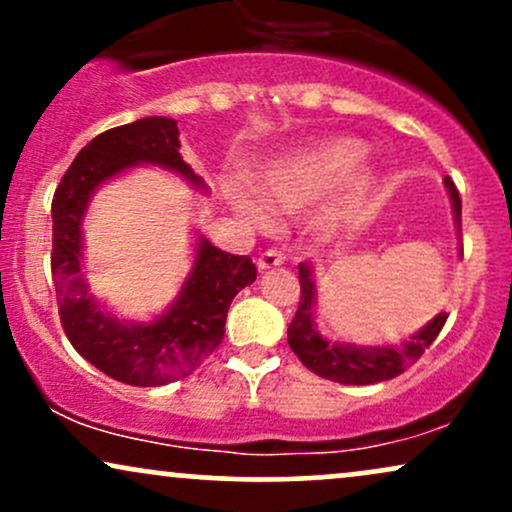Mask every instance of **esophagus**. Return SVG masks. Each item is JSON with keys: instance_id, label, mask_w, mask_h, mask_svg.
<instances>
[{"instance_id": "1", "label": "esophagus", "mask_w": 512, "mask_h": 512, "mask_svg": "<svg viewBox=\"0 0 512 512\" xmlns=\"http://www.w3.org/2000/svg\"><path fill=\"white\" fill-rule=\"evenodd\" d=\"M286 262V255L281 250H276V248H272V250H264L260 257H257V267L260 269H274V267H279V264H284Z\"/></svg>"}]
</instances>
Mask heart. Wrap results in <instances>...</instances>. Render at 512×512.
<instances>
[{
	"instance_id": "obj_1",
	"label": "heart",
	"mask_w": 512,
	"mask_h": 512,
	"mask_svg": "<svg viewBox=\"0 0 512 512\" xmlns=\"http://www.w3.org/2000/svg\"><path fill=\"white\" fill-rule=\"evenodd\" d=\"M363 158V144L358 139H325L293 154L276 158L260 173L257 187L262 197L276 209H301L315 199L325 197L346 178V195L361 199L373 190V173L368 168H356ZM233 207L252 223H264L260 204L248 192H233Z\"/></svg>"
}]
</instances>
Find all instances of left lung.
I'll return each mask as SVG.
<instances>
[{"instance_id":"left-lung-1","label":"left lung","mask_w":512,"mask_h":512,"mask_svg":"<svg viewBox=\"0 0 512 512\" xmlns=\"http://www.w3.org/2000/svg\"><path fill=\"white\" fill-rule=\"evenodd\" d=\"M445 190L450 195L452 214H455L457 236L462 233V199L455 182L445 178ZM462 255V250H460ZM298 279H301V303L296 317L289 325V346L293 354L301 358L305 368L313 370L320 378L334 380L342 385H373L383 380L397 378L411 363L436 342L443 330L448 315L438 313L431 322H426L419 332H414L407 342L385 344V346H363L349 342H332L322 337L315 325V267L313 262L298 264Z\"/></svg>"}]
</instances>
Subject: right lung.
Returning a JSON list of instances; mask_svg holds the SVG:
<instances>
[{
  "label": "right lung",
  "instance_id": "right-lung-1",
  "mask_svg": "<svg viewBox=\"0 0 512 512\" xmlns=\"http://www.w3.org/2000/svg\"><path fill=\"white\" fill-rule=\"evenodd\" d=\"M137 166L170 170L195 190L209 192L182 161L178 122L170 117H142L98 134L74 158L52 199V279L74 349L113 380L156 387L190 375L221 344L228 308L255 281L257 269L250 257L223 252L197 236L190 274L161 315L127 322L105 310L81 272L84 216L105 182Z\"/></svg>",
  "mask_w": 512,
  "mask_h": 512
}]
</instances>
